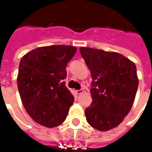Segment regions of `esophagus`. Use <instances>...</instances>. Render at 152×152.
Wrapping results in <instances>:
<instances>
[{"mask_svg": "<svg viewBox=\"0 0 152 152\" xmlns=\"http://www.w3.org/2000/svg\"><path fill=\"white\" fill-rule=\"evenodd\" d=\"M83 89H81V90H77V91H75V93L77 94H81L83 93Z\"/></svg>", "mask_w": 152, "mask_h": 152, "instance_id": "esophagus-1", "label": "esophagus"}]
</instances>
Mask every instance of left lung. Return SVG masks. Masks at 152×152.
Listing matches in <instances>:
<instances>
[{"label": "left lung", "mask_w": 152, "mask_h": 152, "mask_svg": "<svg viewBox=\"0 0 152 152\" xmlns=\"http://www.w3.org/2000/svg\"><path fill=\"white\" fill-rule=\"evenodd\" d=\"M91 70L92 103L85 110L86 121L99 131H109L123 122L134 102L139 79L134 62L115 52L81 47Z\"/></svg>", "instance_id": "1"}]
</instances>
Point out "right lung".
<instances>
[{
    "label": "right lung",
    "mask_w": 152,
    "mask_h": 152,
    "mask_svg": "<svg viewBox=\"0 0 152 152\" xmlns=\"http://www.w3.org/2000/svg\"><path fill=\"white\" fill-rule=\"evenodd\" d=\"M77 51L71 45L31 50L20 59L18 87L25 109L37 124L54 127L66 118L75 98L66 86L67 63Z\"/></svg>",
    "instance_id": "1"
}]
</instances>
